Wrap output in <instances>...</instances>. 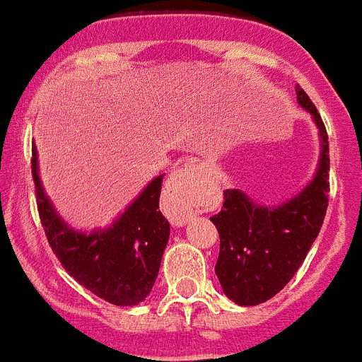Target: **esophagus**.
<instances>
[{"label":"esophagus","instance_id":"1","mask_svg":"<svg viewBox=\"0 0 362 362\" xmlns=\"http://www.w3.org/2000/svg\"><path fill=\"white\" fill-rule=\"evenodd\" d=\"M204 169L200 165L185 164L168 182L169 216L173 226H185L197 213V189Z\"/></svg>","mask_w":362,"mask_h":362}]
</instances>
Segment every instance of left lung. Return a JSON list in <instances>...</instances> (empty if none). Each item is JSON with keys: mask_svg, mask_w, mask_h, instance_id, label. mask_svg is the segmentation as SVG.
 Returning a JSON list of instances; mask_svg holds the SVG:
<instances>
[{"mask_svg": "<svg viewBox=\"0 0 362 362\" xmlns=\"http://www.w3.org/2000/svg\"><path fill=\"white\" fill-rule=\"evenodd\" d=\"M298 103L317 126L321 153L315 175L301 193L274 207L250 200L240 189L223 191V207L211 218L220 234L214 270L229 299L252 307L274 298L294 278L317 238L328 207V135L303 88Z\"/></svg>", "mask_w": 362, "mask_h": 362, "instance_id": "left-lung-1", "label": "left lung"}]
</instances>
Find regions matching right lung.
<instances>
[{
	"label": "right lung",
	"instance_id": "obj_1",
	"mask_svg": "<svg viewBox=\"0 0 362 362\" xmlns=\"http://www.w3.org/2000/svg\"><path fill=\"white\" fill-rule=\"evenodd\" d=\"M32 177L45 234L61 265L79 285L117 307H133L151 292L169 240V221L158 211L162 177L144 187L106 229H71L55 211L39 178L32 146Z\"/></svg>",
	"mask_w": 362,
	"mask_h": 362
}]
</instances>
